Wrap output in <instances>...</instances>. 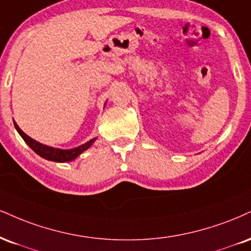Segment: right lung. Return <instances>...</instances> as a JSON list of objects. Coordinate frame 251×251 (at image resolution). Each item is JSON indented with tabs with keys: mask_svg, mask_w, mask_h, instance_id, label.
<instances>
[{
	"mask_svg": "<svg viewBox=\"0 0 251 251\" xmlns=\"http://www.w3.org/2000/svg\"><path fill=\"white\" fill-rule=\"evenodd\" d=\"M14 125H15V128L17 129V132H19L21 137L23 138V140L25 141L26 145H28L30 149L34 151L36 154H38L39 156H42V158H44L47 160H50V161H55V162L72 161V160L76 159L78 155L81 154L84 151H86L87 149H89V147L91 146L93 143H95L96 139H97V138H93L84 145H80V146L76 147V149H71V150L53 149V147L47 146V145L38 143V141H36L32 138H30L29 135H26L22 131V129L19 127V125L15 123V120H14Z\"/></svg>",
	"mask_w": 251,
	"mask_h": 251,
	"instance_id": "right-lung-1",
	"label": "right lung"
}]
</instances>
